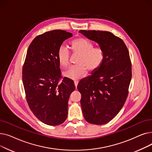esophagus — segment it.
<instances>
[{"label": "esophagus", "mask_w": 152, "mask_h": 152, "mask_svg": "<svg viewBox=\"0 0 152 152\" xmlns=\"http://www.w3.org/2000/svg\"><path fill=\"white\" fill-rule=\"evenodd\" d=\"M78 83H79V81H78V80H75V81H74V83H75V85L76 87H77V84H78Z\"/></svg>", "instance_id": "1"}]
</instances>
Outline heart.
<instances>
[{
    "instance_id": "heart-1",
    "label": "heart",
    "mask_w": 152,
    "mask_h": 152,
    "mask_svg": "<svg viewBox=\"0 0 152 152\" xmlns=\"http://www.w3.org/2000/svg\"><path fill=\"white\" fill-rule=\"evenodd\" d=\"M72 52L79 54L76 60L77 65L66 71L64 75L70 79H76L85 76L87 70L91 73L97 70L104 61L105 53L102 49L94 47L92 43L83 37L75 39L71 42ZM57 58L60 65L63 68L70 65V53L65 45L59 47Z\"/></svg>"
}]
</instances>
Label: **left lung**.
Listing matches in <instances>:
<instances>
[{
    "mask_svg": "<svg viewBox=\"0 0 152 152\" xmlns=\"http://www.w3.org/2000/svg\"><path fill=\"white\" fill-rule=\"evenodd\" d=\"M104 51L102 66L79 81L84 117L91 124H104L114 118L124 105L132 77L128 49L123 40L108 31L81 30Z\"/></svg>",
    "mask_w": 152,
    "mask_h": 152,
    "instance_id": "1",
    "label": "left lung"
}]
</instances>
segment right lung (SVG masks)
<instances>
[{
  "label": "right lung",
  "mask_w": 152,
  "mask_h": 152,
  "mask_svg": "<svg viewBox=\"0 0 152 152\" xmlns=\"http://www.w3.org/2000/svg\"><path fill=\"white\" fill-rule=\"evenodd\" d=\"M73 34L53 30L36 37L29 45L23 66L22 79L30 110L40 121L50 126L65 122L68 102L76 87L61 76L57 52Z\"/></svg>",
  "instance_id": "right-lung-1"
}]
</instances>
